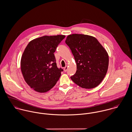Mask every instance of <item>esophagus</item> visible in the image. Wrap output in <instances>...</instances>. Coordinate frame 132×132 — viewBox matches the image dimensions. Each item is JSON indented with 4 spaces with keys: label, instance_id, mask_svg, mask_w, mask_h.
<instances>
[{
    "label": "esophagus",
    "instance_id": "34e87169",
    "mask_svg": "<svg viewBox=\"0 0 132 132\" xmlns=\"http://www.w3.org/2000/svg\"><path fill=\"white\" fill-rule=\"evenodd\" d=\"M63 70H64V71L65 72H66L67 71V70H68V67L66 66L65 67H64V69H63Z\"/></svg>",
    "mask_w": 132,
    "mask_h": 132
}]
</instances>
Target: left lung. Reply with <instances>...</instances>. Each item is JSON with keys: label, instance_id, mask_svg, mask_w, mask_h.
<instances>
[{"label": "left lung", "instance_id": "1", "mask_svg": "<svg viewBox=\"0 0 132 132\" xmlns=\"http://www.w3.org/2000/svg\"><path fill=\"white\" fill-rule=\"evenodd\" d=\"M65 43L70 47L77 64L72 80L82 88L98 86L106 75L109 56L96 38L88 35L73 34L67 37Z\"/></svg>", "mask_w": 132, "mask_h": 132}]
</instances>
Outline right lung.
<instances>
[{
  "mask_svg": "<svg viewBox=\"0 0 132 132\" xmlns=\"http://www.w3.org/2000/svg\"><path fill=\"white\" fill-rule=\"evenodd\" d=\"M63 35L43 36L30 41L21 59V69L27 84L38 93L50 90L63 70L58 68L54 53Z\"/></svg>",
  "mask_w": 132,
  "mask_h": 132,
  "instance_id": "1",
  "label": "right lung"
}]
</instances>
